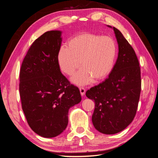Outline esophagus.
Masks as SVG:
<instances>
[{
	"label": "esophagus",
	"mask_w": 158,
	"mask_h": 158,
	"mask_svg": "<svg viewBox=\"0 0 158 158\" xmlns=\"http://www.w3.org/2000/svg\"><path fill=\"white\" fill-rule=\"evenodd\" d=\"M79 89H80V94L82 95H84L85 93V89L83 87H80L79 88Z\"/></svg>",
	"instance_id": "1"
}]
</instances>
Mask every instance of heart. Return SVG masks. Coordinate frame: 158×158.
<instances>
[{
	"label": "heart",
	"instance_id": "heart-1",
	"mask_svg": "<svg viewBox=\"0 0 158 158\" xmlns=\"http://www.w3.org/2000/svg\"><path fill=\"white\" fill-rule=\"evenodd\" d=\"M117 53L116 43L111 37L84 32L70 39L66 47L62 46L56 58L60 70L66 75L82 66L72 81L85 85L94 78L95 81L106 78L113 69Z\"/></svg>",
	"mask_w": 158,
	"mask_h": 158
}]
</instances>
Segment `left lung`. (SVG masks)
<instances>
[{"mask_svg":"<svg viewBox=\"0 0 158 158\" xmlns=\"http://www.w3.org/2000/svg\"><path fill=\"white\" fill-rule=\"evenodd\" d=\"M113 28L118 45L116 63L107 78L85 93L95 102L93 125L106 135L118 133L130 125L141 92L140 67L135 51L121 32Z\"/></svg>","mask_w":158,"mask_h":158,"instance_id":"1","label":"left lung"}]
</instances>
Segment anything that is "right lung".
Wrapping results in <instances>:
<instances>
[{
	"label": "right lung",
	"instance_id": "1",
	"mask_svg": "<svg viewBox=\"0 0 158 158\" xmlns=\"http://www.w3.org/2000/svg\"><path fill=\"white\" fill-rule=\"evenodd\" d=\"M61 31H50L36 39L21 65L19 91L27 122L45 138L59 135L68 125L70 107L81 101L78 87L61 73L57 53Z\"/></svg>",
	"mask_w": 158,
	"mask_h": 158
}]
</instances>
